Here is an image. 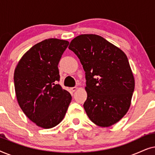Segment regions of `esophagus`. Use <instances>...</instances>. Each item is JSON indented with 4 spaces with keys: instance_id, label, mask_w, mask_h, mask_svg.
<instances>
[{
    "instance_id": "esophagus-1",
    "label": "esophagus",
    "mask_w": 155,
    "mask_h": 155,
    "mask_svg": "<svg viewBox=\"0 0 155 155\" xmlns=\"http://www.w3.org/2000/svg\"><path fill=\"white\" fill-rule=\"evenodd\" d=\"M78 89V87H73L71 88V91H73V92H75V91L77 90Z\"/></svg>"
}]
</instances>
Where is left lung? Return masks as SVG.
Wrapping results in <instances>:
<instances>
[{
	"mask_svg": "<svg viewBox=\"0 0 155 155\" xmlns=\"http://www.w3.org/2000/svg\"><path fill=\"white\" fill-rule=\"evenodd\" d=\"M68 48L85 72L87 98L83 107L92 121L109 127L121 119L130 106L135 80L125 53L97 35H81Z\"/></svg>",
	"mask_w": 155,
	"mask_h": 155,
	"instance_id": "8db88e82",
	"label": "left lung"
}]
</instances>
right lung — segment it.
Returning <instances> with one entry per match:
<instances>
[{
	"label": "right lung",
	"mask_w": 155,
	"mask_h": 155,
	"mask_svg": "<svg viewBox=\"0 0 155 155\" xmlns=\"http://www.w3.org/2000/svg\"><path fill=\"white\" fill-rule=\"evenodd\" d=\"M69 42L48 39L35 44L19 61L14 73L18 104L25 115L36 125L51 128L60 124L72 97L57 81L58 65Z\"/></svg>",
	"instance_id": "right-lung-1"
}]
</instances>
